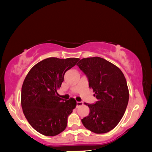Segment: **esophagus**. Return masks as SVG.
<instances>
[{
	"label": "esophagus",
	"instance_id": "obj_1",
	"mask_svg": "<svg viewBox=\"0 0 152 152\" xmlns=\"http://www.w3.org/2000/svg\"><path fill=\"white\" fill-rule=\"evenodd\" d=\"M83 104V102H76V107H78L79 106H81V105Z\"/></svg>",
	"mask_w": 152,
	"mask_h": 152
}]
</instances>
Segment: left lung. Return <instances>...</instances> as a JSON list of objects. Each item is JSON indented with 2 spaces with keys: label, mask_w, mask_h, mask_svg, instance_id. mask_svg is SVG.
<instances>
[{
  "label": "left lung",
  "mask_w": 152,
  "mask_h": 152,
  "mask_svg": "<svg viewBox=\"0 0 152 152\" xmlns=\"http://www.w3.org/2000/svg\"><path fill=\"white\" fill-rule=\"evenodd\" d=\"M88 77L93 90L95 104L89 107L88 116L82 119L87 129L105 133L114 129L124 115L129 101L127 81L121 70L109 61L99 57L83 58L76 64Z\"/></svg>",
  "instance_id": "8db88e82"
}]
</instances>
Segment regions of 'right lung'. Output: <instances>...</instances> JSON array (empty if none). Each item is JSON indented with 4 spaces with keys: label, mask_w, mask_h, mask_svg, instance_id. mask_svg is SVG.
Here are the masks:
<instances>
[{
    "label": "right lung",
    "mask_w": 152,
    "mask_h": 152,
    "mask_svg": "<svg viewBox=\"0 0 152 152\" xmlns=\"http://www.w3.org/2000/svg\"><path fill=\"white\" fill-rule=\"evenodd\" d=\"M79 58H49L33 67L21 88L20 103L31 126L41 134L55 136L65 130L68 117L76 106L74 99L58 96L64 74Z\"/></svg>",
    "instance_id": "1"
}]
</instances>
